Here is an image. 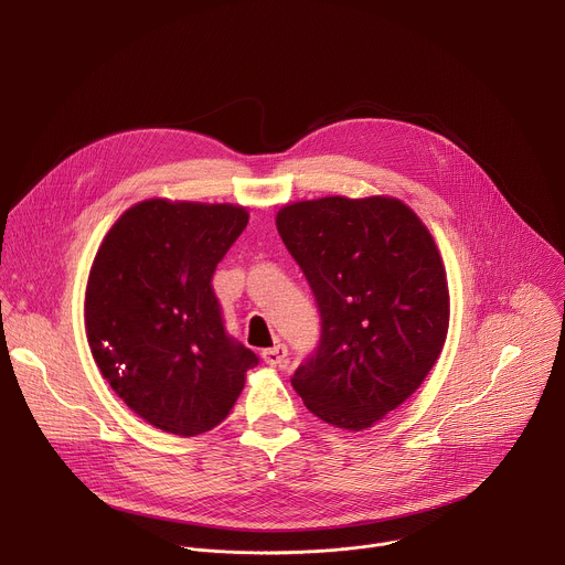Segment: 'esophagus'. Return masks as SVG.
Returning <instances> with one entry per match:
<instances>
[{
	"label": "esophagus",
	"mask_w": 565,
	"mask_h": 565,
	"mask_svg": "<svg viewBox=\"0 0 565 565\" xmlns=\"http://www.w3.org/2000/svg\"><path fill=\"white\" fill-rule=\"evenodd\" d=\"M262 358H264V362L270 364V366H284V364H286V358H288V349H286L284 344H277V347H273V349H266V351L262 353Z\"/></svg>",
	"instance_id": "34e87169"
}]
</instances>
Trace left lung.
Listing matches in <instances>:
<instances>
[{"label":"left lung","instance_id":"8db88e82","mask_svg":"<svg viewBox=\"0 0 565 565\" xmlns=\"http://www.w3.org/2000/svg\"><path fill=\"white\" fill-rule=\"evenodd\" d=\"M277 230L321 315L319 347L292 386L319 420L362 431L416 393L449 329L436 241L393 196L288 203Z\"/></svg>","mask_w":565,"mask_h":565}]
</instances>
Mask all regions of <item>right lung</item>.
<instances>
[{
  "label": "right lung",
  "mask_w": 565,
  "mask_h": 565,
  "mask_svg": "<svg viewBox=\"0 0 565 565\" xmlns=\"http://www.w3.org/2000/svg\"><path fill=\"white\" fill-rule=\"evenodd\" d=\"M232 203L147 199L125 210L89 270L92 355L125 405L156 429H214L257 355L234 342L212 290L216 264L248 225Z\"/></svg>",
  "instance_id": "right-lung-1"
}]
</instances>
